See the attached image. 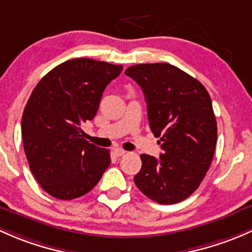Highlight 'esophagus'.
<instances>
[{"mask_svg": "<svg viewBox=\"0 0 252 252\" xmlns=\"http://www.w3.org/2000/svg\"><path fill=\"white\" fill-rule=\"evenodd\" d=\"M114 153H115L116 157H123V155L126 154V150H124L123 148H115V149H114Z\"/></svg>", "mask_w": 252, "mask_h": 252, "instance_id": "1", "label": "esophagus"}]
</instances>
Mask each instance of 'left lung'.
<instances>
[{
    "label": "left lung",
    "mask_w": 252,
    "mask_h": 252,
    "mask_svg": "<svg viewBox=\"0 0 252 252\" xmlns=\"http://www.w3.org/2000/svg\"><path fill=\"white\" fill-rule=\"evenodd\" d=\"M125 74L142 87L150 129L162 149L159 159L141 155L134 183L157 203H180L198 189L214 158L217 124L209 92L167 63L132 65Z\"/></svg>",
    "instance_id": "obj_1"
}]
</instances>
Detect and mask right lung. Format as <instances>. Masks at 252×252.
Returning a JSON list of instances; mask_svg holds the SVG:
<instances>
[{
    "mask_svg": "<svg viewBox=\"0 0 252 252\" xmlns=\"http://www.w3.org/2000/svg\"><path fill=\"white\" fill-rule=\"evenodd\" d=\"M121 71L123 65L75 58L33 88L22 118L23 144L31 172L53 198L85 195L110 165L109 150L88 143L81 125L94 118L105 87Z\"/></svg>",
    "mask_w": 252,
    "mask_h": 252,
    "instance_id": "obj_1",
    "label": "right lung"
}]
</instances>
